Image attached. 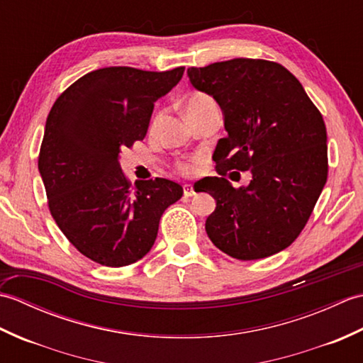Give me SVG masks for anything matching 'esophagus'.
I'll return each instance as SVG.
<instances>
[{
  "mask_svg": "<svg viewBox=\"0 0 363 363\" xmlns=\"http://www.w3.org/2000/svg\"><path fill=\"white\" fill-rule=\"evenodd\" d=\"M184 195H186V196H194L195 195V189H194V186H191V184H186V186H184Z\"/></svg>",
  "mask_w": 363,
  "mask_h": 363,
  "instance_id": "obj_1",
  "label": "esophagus"
}]
</instances>
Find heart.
I'll return each mask as SVG.
<instances>
[{"mask_svg": "<svg viewBox=\"0 0 363 363\" xmlns=\"http://www.w3.org/2000/svg\"><path fill=\"white\" fill-rule=\"evenodd\" d=\"M212 103H213V99L211 96L204 95V94L190 95L186 99V115L195 112L198 109H201V107H204L207 104H212ZM177 168H179V172L182 174H191V173H195V169H196V167L194 164H179V165H177Z\"/></svg>", "mask_w": 363, "mask_h": 363, "instance_id": "heart-1", "label": "heart"}]
</instances>
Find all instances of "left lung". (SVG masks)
I'll return each instance as SVG.
<instances>
[{
    "mask_svg": "<svg viewBox=\"0 0 363 363\" xmlns=\"http://www.w3.org/2000/svg\"><path fill=\"white\" fill-rule=\"evenodd\" d=\"M187 74L220 104L228 133L213 152L220 176L203 190L217 201L206 233L234 259L273 256L296 240L326 184L321 113L295 76L269 60L230 59L190 67ZM230 169H250V186L233 188Z\"/></svg>",
    "mask_w": 363,
    "mask_h": 363,
    "instance_id": "1",
    "label": "left lung"
}]
</instances>
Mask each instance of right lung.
Wrapping results in <instances>:
<instances>
[{"label": "right lung", "instance_id": "1", "mask_svg": "<svg viewBox=\"0 0 363 363\" xmlns=\"http://www.w3.org/2000/svg\"><path fill=\"white\" fill-rule=\"evenodd\" d=\"M184 74L106 67L73 82L46 118L38 172L59 229L84 256L106 267L134 264L156 242L159 221L184 190L156 177L126 179L121 148L143 140L154 103Z\"/></svg>", "mask_w": 363, "mask_h": 363}]
</instances>
